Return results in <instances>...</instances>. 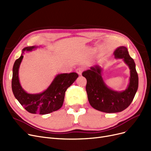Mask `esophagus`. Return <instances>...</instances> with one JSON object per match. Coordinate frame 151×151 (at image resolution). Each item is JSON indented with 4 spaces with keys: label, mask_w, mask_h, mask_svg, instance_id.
Segmentation results:
<instances>
[{
    "label": "esophagus",
    "mask_w": 151,
    "mask_h": 151,
    "mask_svg": "<svg viewBox=\"0 0 151 151\" xmlns=\"http://www.w3.org/2000/svg\"><path fill=\"white\" fill-rule=\"evenodd\" d=\"M83 71V68L82 67H79V68H78L76 70V73H77L78 75H81Z\"/></svg>",
    "instance_id": "34e87169"
}]
</instances>
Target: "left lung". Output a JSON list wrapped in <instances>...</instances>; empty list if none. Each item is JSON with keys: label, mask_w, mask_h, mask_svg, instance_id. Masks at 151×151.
<instances>
[{"label": "left lung", "mask_w": 151, "mask_h": 151, "mask_svg": "<svg viewBox=\"0 0 151 151\" xmlns=\"http://www.w3.org/2000/svg\"><path fill=\"white\" fill-rule=\"evenodd\" d=\"M114 55L116 59L122 58L130 70L129 83L125 90L116 91L108 87L102 76V68L99 65L84 71L82 75L86 78V90L88 101L94 109L106 113L120 112L126 109L133 101L138 88V75L134 60L124 46L117 47Z\"/></svg>", "instance_id": "8db88e82"}]
</instances>
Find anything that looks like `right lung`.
<instances>
[{
    "label": "right lung",
    "instance_id": "add662e5",
    "mask_svg": "<svg viewBox=\"0 0 151 151\" xmlns=\"http://www.w3.org/2000/svg\"><path fill=\"white\" fill-rule=\"evenodd\" d=\"M37 47L33 45L24 48L21 56L15 60L13 67L12 89L16 99L28 112L45 115L53 112L62 107L65 91L75 81L78 75L74 72L58 74L49 87L44 91L37 94L28 93L23 89L19 83V68L24 52L32 51Z\"/></svg>",
    "mask_w": 151,
    "mask_h": 151
}]
</instances>
